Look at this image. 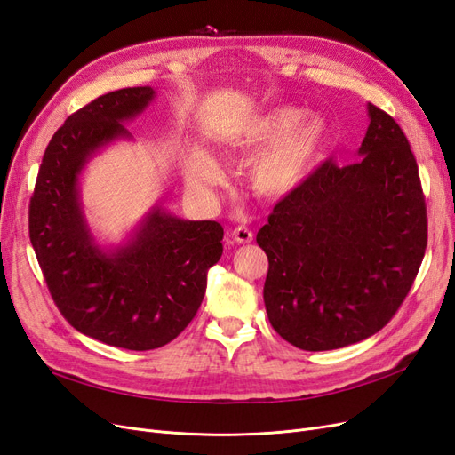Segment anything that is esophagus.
<instances>
[{
    "instance_id": "34e87169",
    "label": "esophagus",
    "mask_w": 455,
    "mask_h": 455,
    "mask_svg": "<svg viewBox=\"0 0 455 455\" xmlns=\"http://www.w3.org/2000/svg\"><path fill=\"white\" fill-rule=\"evenodd\" d=\"M231 239L235 241V243H239V244H246V243H252L254 235H252L251 229L239 226V228H235V229L231 231Z\"/></svg>"
}]
</instances>
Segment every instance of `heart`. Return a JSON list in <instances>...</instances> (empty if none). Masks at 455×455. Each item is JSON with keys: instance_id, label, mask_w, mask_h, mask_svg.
I'll list each match as a JSON object with an SVG mask.
<instances>
[{"instance_id": "heart-1", "label": "heart", "mask_w": 455, "mask_h": 455, "mask_svg": "<svg viewBox=\"0 0 455 455\" xmlns=\"http://www.w3.org/2000/svg\"><path fill=\"white\" fill-rule=\"evenodd\" d=\"M301 117L296 108H279L258 121L251 132L233 142L239 149L270 144L252 163L251 184L266 197H283L306 180L326 140V121L319 116ZM222 178L218 163L203 149H194L186 161V182L194 189H209Z\"/></svg>"}]
</instances>
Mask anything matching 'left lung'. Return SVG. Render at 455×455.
Listing matches in <instances>:
<instances>
[{"label": "left lung", "instance_id": "8db88e82", "mask_svg": "<svg viewBox=\"0 0 455 455\" xmlns=\"http://www.w3.org/2000/svg\"><path fill=\"white\" fill-rule=\"evenodd\" d=\"M368 117L359 161H324L275 204L256 235L269 259V323L304 351L339 349L379 332L425 254L416 157L391 116L368 104Z\"/></svg>", "mask_w": 455, "mask_h": 455}]
</instances>
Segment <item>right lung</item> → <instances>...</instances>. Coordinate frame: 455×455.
Wrapping results in <instances>:
<instances>
[{"instance_id": "obj_1", "label": "right lung", "mask_w": 455, "mask_h": 455, "mask_svg": "<svg viewBox=\"0 0 455 455\" xmlns=\"http://www.w3.org/2000/svg\"><path fill=\"white\" fill-rule=\"evenodd\" d=\"M154 87L99 96L54 132L30 199V241L54 304L81 334L106 346H167L194 319L206 273L222 256L224 229L184 220L156 203L117 244L96 241L81 203L89 161L154 102Z\"/></svg>"}]
</instances>
